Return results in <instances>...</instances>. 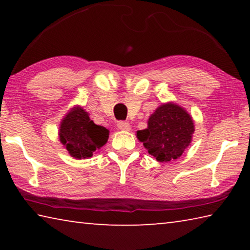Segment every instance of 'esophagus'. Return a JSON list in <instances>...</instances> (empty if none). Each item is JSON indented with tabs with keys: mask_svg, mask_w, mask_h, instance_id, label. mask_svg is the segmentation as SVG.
Listing matches in <instances>:
<instances>
[{
	"mask_svg": "<svg viewBox=\"0 0 250 250\" xmlns=\"http://www.w3.org/2000/svg\"><path fill=\"white\" fill-rule=\"evenodd\" d=\"M117 125H118V128H119V130H121V131H129L131 129L130 124L126 121H119Z\"/></svg>",
	"mask_w": 250,
	"mask_h": 250,
	"instance_id": "1",
	"label": "esophagus"
}]
</instances>
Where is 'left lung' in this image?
Masks as SVG:
<instances>
[{
	"label": "left lung",
	"mask_w": 250,
	"mask_h": 250,
	"mask_svg": "<svg viewBox=\"0 0 250 250\" xmlns=\"http://www.w3.org/2000/svg\"><path fill=\"white\" fill-rule=\"evenodd\" d=\"M194 124L192 117L174 104L159 107L149 118L147 129L137 132L139 140L160 162L180 158L192 141Z\"/></svg>",
	"instance_id": "8db88e82"
}]
</instances>
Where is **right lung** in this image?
Returning a JSON list of instances; mask_svg holds the SVG:
<instances>
[{"instance_id": "1", "label": "right lung", "mask_w": 250, "mask_h": 250, "mask_svg": "<svg viewBox=\"0 0 250 250\" xmlns=\"http://www.w3.org/2000/svg\"><path fill=\"white\" fill-rule=\"evenodd\" d=\"M109 131L90 120L89 115L82 108L68 112L61 124L59 140L76 159L91 158L96 150L108 141Z\"/></svg>"}]
</instances>
